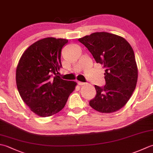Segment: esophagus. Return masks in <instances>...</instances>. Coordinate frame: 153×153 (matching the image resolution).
Listing matches in <instances>:
<instances>
[{"label":"esophagus","instance_id":"obj_1","mask_svg":"<svg viewBox=\"0 0 153 153\" xmlns=\"http://www.w3.org/2000/svg\"><path fill=\"white\" fill-rule=\"evenodd\" d=\"M78 84L79 85H85V83L82 82H78Z\"/></svg>","mask_w":153,"mask_h":153}]
</instances>
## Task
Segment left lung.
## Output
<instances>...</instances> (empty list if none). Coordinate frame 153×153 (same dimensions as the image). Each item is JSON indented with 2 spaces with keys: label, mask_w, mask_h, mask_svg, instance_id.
I'll return each instance as SVG.
<instances>
[{
  "label": "left lung",
  "mask_w": 153,
  "mask_h": 153,
  "mask_svg": "<svg viewBox=\"0 0 153 153\" xmlns=\"http://www.w3.org/2000/svg\"><path fill=\"white\" fill-rule=\"evenodd\" d=\"M78 41L105 68L106 85H95L97 95L89 101L90 106L101 113L118 111L130 99L137 82L138 69L131 46L124 38L107 32H96Z\"/></svg>",
  "instance_id": "8db88e82"
}]
</instances>
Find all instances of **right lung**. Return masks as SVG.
I'll use <instances>...</instances> for the list:
<instances>
[{
	"label": "right lung",
	"instance_id": "1",
	"mask_svg": "<svg viewBox=\"0 0 153 153\" xmlns=\"http://www.w3.org/2000/svg\"><path fill=\"white\" fill-rule=\"evenodd\" d=\"M68 40L47 37L30 45L19 59L16 81L22 99L32 112L48 117L62 109L77 83L57 76L61 50Z\"/></svg>",
	"mask_w": 153,
	"mask_h": 153
}]
</instances>
